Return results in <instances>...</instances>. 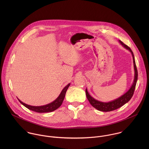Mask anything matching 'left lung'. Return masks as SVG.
<instances>
[{
    "label": "left lung",
    "instance_id": "8db88e82",
    "mask_svg": "<svg viewBox=\"0 0 149 149\" xmlns=\"http://www.w3.org/2000/svg\"><path fill=\"white\" fill-rule=\"evenodd\" d=\"M119 42L123 46V47L125 48H126V49L128 50L132 54V58H133L134 67V72H135L134 82H133L132 85H131V88H130V89L126 93H125L124 95H123L122 96H121L119 98H118V99H116L114 100H112L111 102H107V103L102 102H100L99 100H97L95 99L93 97H92L89 94V93L87 91V89H86V90H85L86 96V97H87L88 101L89 102L90 104L94 108H95L96 109H97V110L100 111H103V112L112 111L115 110V109L123 106L124 104L127 103L131 99V97H132V96L134 95L135 86H136V82H137L138 70H137L136 66V64H135V58H134L133 52H132L131 49L123 42H122L121 41H119Z\"/></svg>",
    "mask_w": 149,
    "mask_h": 149
}]
</instances>
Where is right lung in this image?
Segmentation results:
<instances>
[{"label": "right lung", "instance_id": "add662e5", "mask_svg": "<svg viewBox=\"0 0 149 149\" xmlns=\"http://www.w3.org/2000/svg\"><path fill=\"white\" fill-rule=\"evenodd\" d=\"M69 85H70V84H68V85L64 87V89L62 90V91H61V93L60 94V95L58 96V97L54 101H53V102H52L48 104L45 105V106H32L27 105V104L23 103L19 99H18L22 105L26 107L27 108L29 109L30 110H31V111H35L37 112H40V113L52 112V111L57 109V108H58L60 107L61 106V104L64 101L66 92L68 88H69Z\"/></svg>", "mask_w": 149, "mask_h": 149}]
</instances>
